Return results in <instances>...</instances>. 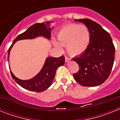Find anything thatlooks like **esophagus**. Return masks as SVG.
I'll return each mask as SVG.
<instances>
[{
  "instance_id": "1",
  "label": "esophagus",
  "mask_w": 120,
  "mask_h": 120,
  "mask_svg": "<svg viewBox=\"0 0 120 120\" xmlns=\"http://www.w3.org/2000/svg\"><path fill=\"white\" fill-rule=\"evenodd\" d=\"M65 62H68V61H70V58H68V57L65 56Z\"/></svg>"
}]
</instances>
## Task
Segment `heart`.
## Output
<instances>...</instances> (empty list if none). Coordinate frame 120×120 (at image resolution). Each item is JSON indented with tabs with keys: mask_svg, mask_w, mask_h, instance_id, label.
I'll return each mask as SVG.
<instances>
[{
	"mask_svg": "<svg viewBox=\"0 0 120 120\" xmlns=\"http://www.w3.org/2000/svg\"><path fill=\"white\" fill-rule=\"evenodd\" d=\"M56 37L58 43L62 46H66L68 53L73 56L84 53L88 47L91 40L88 27L85 25L77 24H68L60 29ZM59 44L53 41L55 47L61 49Z\"/></svg>",
	"mask_w": 120,
	"mask_h": 120,
	"instance_id": "obj_1",
	"label": "heart"
}]
</instances>
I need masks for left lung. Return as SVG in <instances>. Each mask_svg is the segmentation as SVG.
<instances>
[{"mask_svg": "<svg viewBox=\"0 0 120 120\" xmlns=\"http://www.w3.org/2000/svg\"><path fill=\"white\" fill-rule=\"evenodd\" d=\"M75 21L83 23L88 27L91 40L85 52L72 59L79 67L73 77L83 86L100 85L109 76L114 64L115 49L112 38L99 24L90 19Z\"/></svg>", "mask_w": 120, "mask_h": 120, "instance_id": "left-lung-1", "label": "left lung"}]
</instances>
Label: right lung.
<instances>
[{
	"label": "right lung",
	"mask_w": 120,
	"mask_h": 120,
	"mask_svg": "<svg viewBox=\"0 0 120 120\" xmlns=\"http://www.w3.org/2000/svg\"><path fill=\"white\" fill-rule=\"evenodd\" d=\"M51 22H47L45 24L44 23H35L29 27L26 31L18 35L8 50V59L11 49L17 41L26 39H34L38 37H43L50 40L51 30L53 29V27H50L49 24ZM64 63L65 57L64 56L59 58L47 57L41 71L35 77L29 80H21L15 77L11 71H10L13 79L23 88L31 91L41 93L47 90L52 85L57 68L59 66L63 65Z\"/></svg>",
	"instance_id": "add662e5"
}]
</instances>
